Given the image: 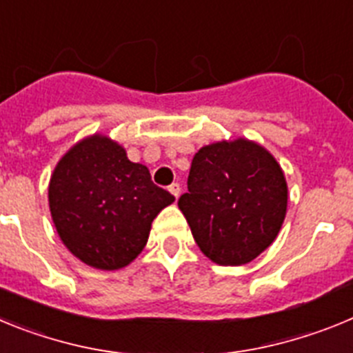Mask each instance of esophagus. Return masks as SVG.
Masks as SVG:
<instances>
[{
  "instance_id": "obj_1",
  "label": "esophagus",
  "mask_w": 353,
  "mask_h": 353,
  "mask_svg": "<svg viewBox=\"0 0 353 353\" xmlns=\"http://www.w3.org/2000/svg\"><path fill=\"white\" fill-rule=\"evenodd\" d=\"M180 191H182V187H180V183H171V185H170V192L174 196V198H179Z\"/></svg>"
}]
</instances>
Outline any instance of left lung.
Returning a JSON list of instances; mask_svg holds the SVG:
<instances>
[{
	"label": "left lung",
	"instance_id": "1",
	"mask_svg": "<svg viewBox=\"0 0 353 353\" xmlns=\"http://www.w3.org/2000/svg\"><path fill=\"white\" fill-rule=\"evenodd\" d=\"M288 205L285 173L269 150L249 139L198 150L179 208L205 256L245 265L276 240Z\"/></svg>",
	"mask_w": 353,
	"mask_h": 353
}]
</instances>
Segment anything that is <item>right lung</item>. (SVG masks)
<instances>
[{"label": "right lung", "instance_id": "right-lung-1", "mask_svg": "<svg viewBox=\"0 0 353 353\" xmlns=\"http://www.w3.org/2000/svg\"><path fill=\"white\" fill-rule=\"evenodd\" d=\"M174 196L152 182L148 168L102 134L76 143L49 182L52 223L65 248L93 269L118 270L148 242L152 221Z\"/></svg>", "mask_w": 353, "mask_h": 353}]
</instances>
